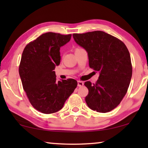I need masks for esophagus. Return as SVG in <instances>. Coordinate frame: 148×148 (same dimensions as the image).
<instances>
[{"mask_svg": "<svg viewBox=\"0 0 148 148\" xmlns=\"http://www.w3.org/2000/svg\"><path fill=\"white\" fill-rule=\"evenodd\" d=\"M84 83L83 82H82V81H77V86L78 87H82V86H84Z\"/></svg>", "mask_w": 148, "mask_h": 148, "instance_id": "esophagus-1", "label": "esophagus"}]
</instances>
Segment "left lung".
<instances>
[{
    "mask_svg": "<svg viewBox=\"0 0 148 148\" xmlns=\"http://www.w3.org/2000/svg\"><path fill=\"white\" fill-rule=\"evenodd\" d=\"M75 42L87 51L89 67L99 71L95 84L86 82V102L92 110L106 113L118 106L128 90L132 68L131 56L121 40L100 31L73 34Z\"/></svg>",
    "mask_w": 148,
    "mask_h": 148,
    "instance_id": "obj_1",
    "label": "left lung"
}]
</instances>
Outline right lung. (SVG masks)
Here are the masks:
<instances>
[{"instance_id":"1","label":"right lung","mask_w":148,"mask_h":148,"mask_svg":"<svg viewBox=\"0 0 148 148\" xmlns=\"http://www.w3.org/2000/svg\"><path fill=\"white\" fill-rule=\"evenodd\" d=\"M72 34L46 32L27 45L22 53L19 73L23 89L35 109L49 114L61 110L76 88L74 79L57 81L53 71L60 64V47Z\"/></svg>"}]
</instances>
